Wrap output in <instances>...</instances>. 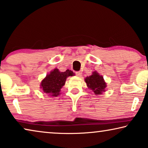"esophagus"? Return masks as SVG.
<instances>
[{"mask_svg": "<svg viewBox=\"0 0 148 148\" xmlns=\"http://www.w3.org/2000/svg\"><path fill=\"white\" fill-rule=\"evenodd\" d=\"M75 73H76V74L78 76H82V73L81 71H77V72H75Z\"/></svg>", "mask_w": 148, "mask_h": 148, "instance_id": "1", "label": "esophagus"}]
</instances>
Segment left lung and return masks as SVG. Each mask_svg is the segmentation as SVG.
I'll list each match as a JSON object with an SVG mask.
<instances>
[{"instance_id": "left-lung-1", "label": "left lung", "mask_w": 148, "mask_h": 148, "mask_svg": "<svg viewBox=\"0 0 148 148\" xmlns=\"http://www.w3.org/2000/svg\"><path fill=\"white\" fill-rule=\"evenodd\" d=\"M85 82L87 84L88 87L93 90L96 95L102 94L106 87V84L103 80V77L96 72H94L91 76L86 77Z\"/></svg>"}]
</instances>
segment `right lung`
<instances>
[{"instance_id": "obj_1", "label": "right lung", "mask_w": 148, "mask_h": 148, "mask_svg": "<svg viewBox=\"0 0 148 148\" xmlns=\"http://www.w3.org/2000/svg\"><path fill=\"white\" fill-rule=\"evenodd\" d=\"M73 72L67 70L65 72H60L58 69H54L42 81L41 88L46 94L50 96H57L60 94L62 87L65 84L67 77L74 76Z\"/></svg>"}]
</instances>
